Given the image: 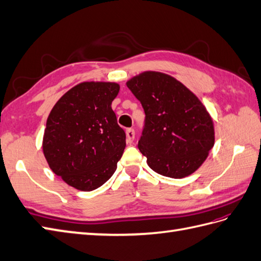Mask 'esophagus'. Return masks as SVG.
Instances as JSON below:
<instances>
[{"instance_id": "34e87169", "label": "esophagus", "mask_w": 261, "mask_h": 261, "mask_svg": "<svg viewBox=\"0 0 261 261\" xmlns=\"http://www.w3.org/2000/svg\"><path fill=\"white\" fill-rule=\"evenodd\" d=\"M134 138H135V130L133 128H128L126 129V139H127V143L132 144L134 142Z\"/></svg>"}]
</instances>
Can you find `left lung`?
I'll return each mask as SVG.
<instances>
[{
    "instance_id": "left-lung-1",
    "label": "left lung",
    "mask_w": 261,
    "mask_h": 261,
    "mask_svg": "<svg viewBox=\"0 0 261 261\" xmlns=\"http://www.w3.org/2000/svg\"><path fill=\"white\" fill-rule=\"evenodd\" d=\"M126 84L146 114L138 148L148 166L176 179L195 173L215 144L206 106L181 82L162 72L145 71Z\"/></svg>"
}]
</instances>
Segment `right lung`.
Masks as SVG:
<instances>
[{
    "instance_id": "add662e5",
    "label": "right lung",
    "mask_w": 261,
    "mask_h": 261,
    "mask_svg": "<svg viewBox=\"0 0 261 261\" xmlns=\"http://www.w3.org/2000/svg\"><path fill=\"white\" fill-rule=\"evenodd\" d=\"M118 92L115 82H82L49 112L43 154L68 186L92 192L115 173L126 147L125 132L112 110Z\"/></svg>"
}]
</instances>
